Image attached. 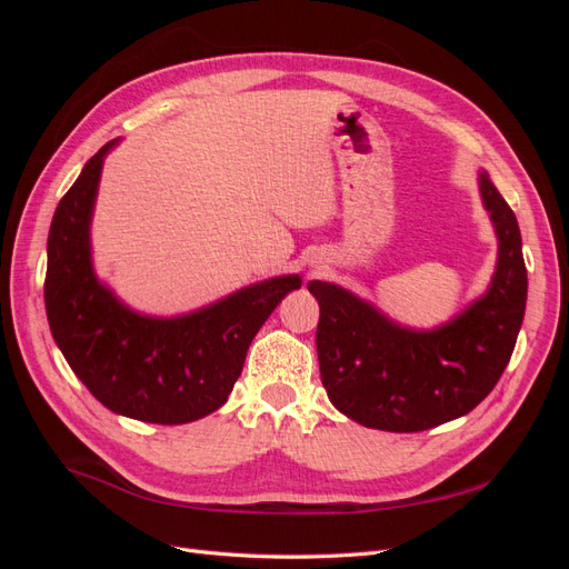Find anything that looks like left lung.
Returning <instances> with one entry per match:
<instances>
[{"instance_id": "left-lung-1", "label": "left lung", "mask_w": 569, "mask_h": 569, "mask_svg": "<svg viewBox=\"0 0 569 569\" xmlns=\"http://www.w3.org/2000/svg\"><path fill=\"white\" fill-rule=\"evenodd\" d=\"M481 199L498 234L487 297L435 332H410L330 282H308L320 303V377L343 416L385 432H422L487 399L501 380L525 318L527 268L518 218L487 173Z\"/></svg>"}]
</instances>
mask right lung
<instances>
[{
    "label": "right lung",
    "mask_w": 569,
    "mask_h": 569,
    "mask_svg": "<svg viewBox=\"0 0 569 569\" xmlns=\"http://www.w3.org/2000/svg\"><path fill=\"white\" fill-rule=\"evenodd\" d=\"M111 147L104 144L84 163L51 220L44 278L49 330L101 406L153 425L194 422L228 401L251 339L301 280L274 278L173 320L128 311L97 282L90 263V216Z\"/></svg>",
    "instance_id": "1"
}]
</instances>
